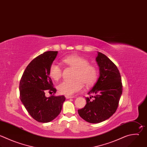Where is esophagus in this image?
<instances>
[{"mask_svg":"<svg viewBox=\"0 0 147 147\" xmlns=\"http://www.w3.org/2000/svg\"><path fill=\"white\" fill-rule=\"evenodd\" d=\"M65 97L66 99H70V98H73V96H67V95H66L65 96Z\"/></svg>","mask_w":147,"mask_h":147,"instance_id":"esophagus-1","label":"esophagus"}]
</instances>
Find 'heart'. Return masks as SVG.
Returning a JSON list of instances; mask_svg holds the SVG:
<instances>
[{
	"instance_id": "obj_1",
	"label": "heart",
	"mask_w": 147,
	"mask_h": 147,
	"mask_svg": "<svg viewBox=\"0 0 147 147\" xmlns=\"http://www.w3.org/2000/svg\"><path fill=\"white\" fill-rule=\"evenodd\" d=\"M65 64L76 69L73 81H63L61 82L58 89L59 92L66 95H72L81 90L85 85L92 86L96 81L98 73L96 67L89 64L84 58L74 55H69L62 59ZM62 69L57 63H53L49 69V74L54 80H59L62 76Z\"/></svg>"
}]
</instances>
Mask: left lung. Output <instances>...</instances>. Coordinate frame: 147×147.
Here are the masks:
<instances>
[{"mask_svg": "<svg viewBox=\"0 0 147 147\" xmlns=\"http://www.w3.org/2000/svg\"><path fill=\"white\" fill-rule=\"evenodd\" d=\"M96 61L100 76L85 97V106L78 110L85 121L97 123L106 121L116 111L122 93V84L119 70L105 54L98 52Z\"/></svg>", "mask_w": 147, "mask_h": 147, "instance_id": "left-lung-1", "label": "left lung"}]
</instances>
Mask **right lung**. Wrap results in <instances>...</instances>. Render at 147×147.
<instances>
[{"label": "right lung", "mask_w": 147, "mask_h": 147, "mask_svg": "<svg viewBox=\"0 0 147 147\" xmlns=\"http://www.w3.org/2000/svg\"><path fill=\"white\" fill-rule=\"evenodd\" d=\"M58 51H47L33 59L25 70L20 82V100L30 116L36 121L47 123L54 119L61 113L64 96L49 97L48 91L53 94L57 89L49 74V69Z\"/></svg>", "instance_id": "obj_1"}]
</instances>
